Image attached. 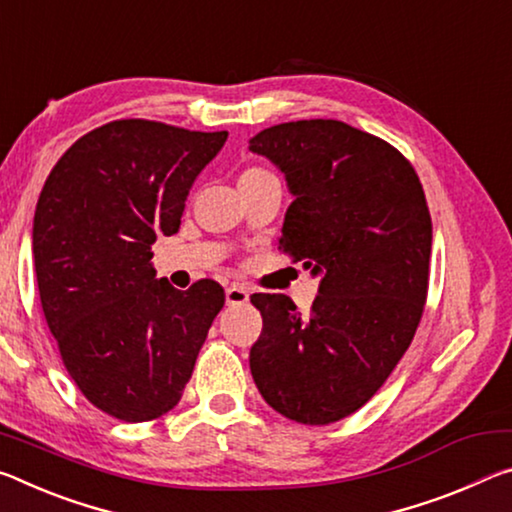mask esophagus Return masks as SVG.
Wrapping results in <instances>:
<instances>
[{
  "instance_id": "obj_1",
  "label": "esophagus",
  "mask_w": 512,
  "mask_h": 512,
  "mask_svg": "<svg viewBox=\"0 0 512 512\" xmlns=\"http://www.w3.org/2000/svg\"><path fill=\"white\" fill-rule=\"evenodd\" d=\"M225 303L227 305L248 303V289L241 287V285H230L225 289Z\"/></svg>"
}]
</instances>
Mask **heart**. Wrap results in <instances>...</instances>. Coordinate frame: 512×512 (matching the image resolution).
<instances>
[{"label":"heart","mask_w":512,"mask_h":512,"mask_svg":"<svg viewBox=\"0 0 512 512\" xmlns=\"http://www.w3.org/2000/svg\"><path fill=\"white\" fill-rule=\"evenodd\" d=\"M269 180H278L269 168L264 166H250L239 175V186H250V184H262Z\"/></svg>","instance_id":"obj_1"}]
</instances>
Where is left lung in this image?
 <instances>
[{
	"label": "left lung",
	"instance_id": "left-lung-1",
	"mask_svg": "<svg viewBox=\"0 0 512 512\" xmlns=\"http://www.w3.org/2000/svg\"><path fill=\"white\" fill-rule=\"evenodd\" d=\"M287 177L278 250L321 275L310 316L253 294L262 335L250 371L287 419L326 426L360 410L408 351L428 296L433 223L415 168L342 120L273 125L250 141Z\"/></svg>",
	"mask_w": 512,
	"mask_h": 512
}]
</instances>
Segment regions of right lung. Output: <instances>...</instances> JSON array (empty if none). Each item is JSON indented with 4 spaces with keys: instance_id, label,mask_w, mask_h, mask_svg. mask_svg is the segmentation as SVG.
<instances>
[{
    "instance_id": "obj_1",
    "label": "right lung",
    "mask_w": 512,
    "mask_h": 512,
    "mask_svg": "<svg viewBox=\"0 0 512 512\" xmlns=\"http://www.w3.org/2000/svg\"><path fill=\"white\" fill-rule=\"evenodd\" d=\"M227 132L113 120L56 161L34 216V264L63 367L97 410L141 424L182 399L212 321L214 280L180 291L152 269V243L180 230L198 173Z\"/></svg>"
}]
</instances>
